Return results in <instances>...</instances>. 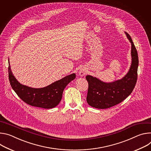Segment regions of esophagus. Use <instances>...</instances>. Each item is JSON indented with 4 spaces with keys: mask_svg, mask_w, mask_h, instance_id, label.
Here are the masks:
<instances>
[{
    "mask_svg": "<svg viewBox=\"0 0 151 151\" xmlns=\"http://www.w3.org/2000/svg\"><path fill=\"white\" fill-rule=\"evenodd\" d=\"M85 74H86V71H85L84 70H80L79 71V75L80 76H85Z\"/></svg>",
    "mask_w": 151,
    "mask_h": 151,
    "instance_id": "1",
    "label": "esophagus"
}]
</instances>
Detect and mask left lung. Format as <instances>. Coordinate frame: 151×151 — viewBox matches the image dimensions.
Instances as JSON below:
<instances>
[{"label":"left lung","mask_w":151,"mask_h":151,"mask_svg":"<svg viewBox=\"0 0 151 151\" xmlns=\"http://www.w3.org/2000/svg\"><path fill=\"white\" fill-rule=\"evenodd\" d=\"M125 34L131 43V67L128 73L121 80L105 83L88 75V91L86 101L89 106L96 109H108L123 101L132 92L137 79L139 58L137 50L128 33Z\"/></svg>","instance_id":"1"}]
</instances>
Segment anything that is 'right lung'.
<instances>
[{"label": "right lung", "instance_id": "1", "mask_svg": "<svg viewBox=\"0 0 151 151\" xmlns=\"http://www.w3.org/2000/svg\"><path fill=\"white\" fill-rule=\"evenodd\" d=\"M8 74L12 88L24 102L32 106L44 109H52L57 106L61 101L65 88L76 78V74L74 73L46 87L36 89L23 85L17 80L12 73L9 62Z\"/></svg>", "mask_w": 151, "mask_h": 151}]
</instances>
